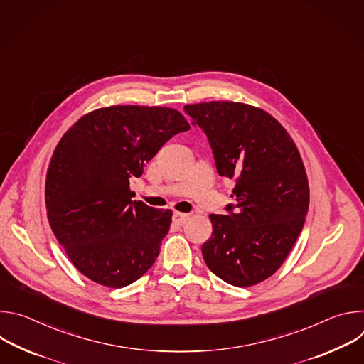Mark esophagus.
I'll list each match as a JSON object with an SVG mask.
<instances>
[{
	"instance_id": "34e87169",
	"label": "esophagus",
	"mask_w": 364,
	"mask_h": 364,
	"mask_svg": "<svg viewBox=\"0 0 364 364\" xmlns=\"http://www.w3.org/2000/svg\"><path fill=\"white\" fill-rule=\"evenodd\" d=\"M188 215L187 213H180V212H176L174 213V216H173V222L176 223V225H184L187 220H188Z\"/></svg>"
}]
</instances>
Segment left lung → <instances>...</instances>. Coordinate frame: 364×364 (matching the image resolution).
I'll use <instances>...</instances> for the list:
<instances>
[{
    "mask_svg": "<svg viewBox=\"0 0 364 364\" xmlns=\"http://www.w3.org/2000/svg\"><path fill=\"white\" fill-rule=\"evenodd\" d=\"M184 111L209 138L219 174L236 180L228 216L210 215L204 262L230 285H256L281 268L304 228L309 187L299 151L271 114L247 103L212 100Z\"/></svg>",
    "mask_w": 364,
    "mask_h": 364,
    "instance_id": "8db88e82",
    "label": "left lung"
}]
</instances>
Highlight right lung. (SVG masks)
Here are the masks:
<instances>
[{
    "mask_svg": "<svg viewBox=\"0 0 364 364\" xmlns=\"http://www.w3.org/2000/svg\"><path fill=\"white\" fill-rule=\"evenodd\" d=\"M187 129L176 109L115 105L83 115L59 141L46 176L47 219L90 281L122 288L154 265L173 212L132 201L129 178Z\"/></svg>",
    "mask_w": 364,
    "mask_h": 364,
    "instance_id": "1",
    "label": "right lung"
}]
</instances>
